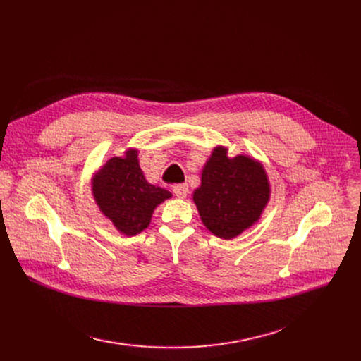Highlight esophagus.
<instances>
[{"mask_svg":"<svg viewBox=\"0 0 361 361\" xmlns=\"http://www.w3.org/2000/svg\"><path fill=\"white\" fill-rule=\"evenodd\" d=\"M173 193H174L178 199H184V197L188 195V187H187V184H180V185L173 187Z\"/></svg>","mask_w":361,"mask_h":361,"instance_id":"34e87169","label":"esophagus"}]
</instances>
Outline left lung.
I'll return each mask as SVG.
<instances>
[{"instance_id": "8db88e82", "label": "left lung", "mask_w": 361, "mask_h": 361, "mask_svg": "<svg viewBox=\"0 0 361 361\" xmlns=\"http://www.w3.org/2000/svg\"><path fill=\"white\" fill-rule=\"evenodd\" d=\"M269 181L255 159L226 157V149H214L202 171V183L193 193L202 222L219 238L231 240L247 230L269 200Z\"/></svg>"}]
</instances>
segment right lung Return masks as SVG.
Wrapping results in <instances>:
<instances>
[{"mask_svg":"<svg viewBox=\"0 0 361 361\" xmlns=\"http://www.w3.org/2000/svg\"><path fill=\"white\" fill-rule=\"evenodd\" d=\"M92 192L102 214L126 235L147 228L155 207L173 196L146 181L136 149H128L124 158H111L94 176Z\"/></svg>","mask_w":361,"mask_h":361,"instance_id":"1","label":"right lung"}]
</instances>
